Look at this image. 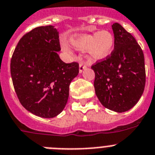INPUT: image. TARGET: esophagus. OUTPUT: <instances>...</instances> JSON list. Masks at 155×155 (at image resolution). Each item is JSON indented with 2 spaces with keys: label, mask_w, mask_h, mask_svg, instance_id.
<instances>
[{
  "label": "esophagus",
  "mask_w": 155,
  "mask_h": 155,
  "mask_svg": "<svg viewBox=\"0 0 155 155\" xmlns=\"http://www.w3.org/2000/svg\"><path fill=\"white\" fill-rule=\"evenodd\" d=\"M87 64H86V63H83V62L79 63V73H82L83 70L87 68Z\"/></svg>",
  "instance_id": "34e87169"
}]
</instances>
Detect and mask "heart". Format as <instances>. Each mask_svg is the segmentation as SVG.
<instances>
[{"label":"heart","mask_w":155,"mask_h":155,"mask_svg":"<svg viewBox=\"0 0 155 155\" xmlns=\"http://www.w3.org/2000/svg\"><path fill=\"white\" fill-rule=\"evenodd\" d=\"M73 48L79 51H87L90 57L94 60H101L108 57L115 45V37L108 30H101L91 34H80L70 40ZM64 51L72 54V51L65 43L61 44Z\"/></svg>","instance_id":"b5f03b06"}]
</instances>
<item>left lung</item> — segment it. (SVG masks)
Instances as JSON below:
<instances>
[{
    "mask_svg": "<svg viewBox=\"0 0 155 155\" xmlns=\"http://www.w3.org/2000/svg\"><path fill=\"white\" fill-rule=\"evenodd\" d=\"M111 27L114 51L91 68L98 100L107 109L121 113L134 107L144 91V56L136 39L120 24L115 22Z\"/></svg>",
    "mask_w": 155,
    "mask_h": 155,
    "instance_id": "1",
    "label": "left lung"
}]
</instances>
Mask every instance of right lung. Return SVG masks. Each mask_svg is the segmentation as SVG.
I'll use <instances>...</instances> for the list:
<instances>
[{"instance_id": "right-lung-1", "label": "right lung", "mask_w": 155, "mask_h": 155, "mask_svg": "<svg viewBox=\"0 0 155 155\" xmlns=\"http://www.w3.org/2000/svg\"><path fill=\"white\" fill-rule=\"evenodd\" d=\"M59 33L53 25L33 29L20 39L11 61V75L21 105L33 115L51 118L64 110L69 85L78 76L79 64H66Z\"/></svg>"}]
</instances>
